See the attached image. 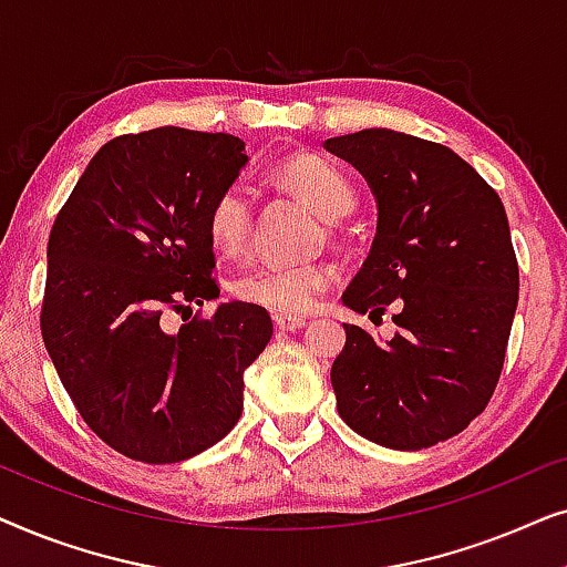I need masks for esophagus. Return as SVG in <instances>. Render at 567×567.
Instances as JSON below:
<instances>
[{"mask_svg":"<svg viewBox=\"0 0 567 567\" xmlns=\"http://www.w3.org/2000/svg\"><path fill=\"white\" fill-rule=\"evenodd\" d=\"M274 324L276 330L281 332H293V330H301L307 324L305 317H291V315H276L274 317Z\"/></svg>","mask_w":567,"mask_h":567,"instance_id":"34e87169","label":"esophagus"}]
</instances>
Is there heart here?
<instances>
[{"instance_id": "heart-1", "label": "heart", "mask_w": 567, "mask_h": 567, "mask_svg": "<svg viewBox=\"0 0 567 567\" xmlns=\"http://www.w3.org/2000/svg\"><path fill=\"white\" fill-rule=\"evenodd\" d=\"M276 181L297 193L322 219L336 221L355 204V190L332 162L317 154H291L276 167ZM252 229V196L245 183H229L206 212V231L216 250L237 252ZM330 284V270L317 262L252 260L229 278L231 297L278 315H301Z\"/></svg>"}]
</instances>
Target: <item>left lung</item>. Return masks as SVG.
Here are the masks:
<instances>
[{
  "mask_svg": "<svg viewBox=\"0 0 567 567\" xmlns=\"http://www.w3.org/2000/svg\"><path fill=\"white\" fill-rule=\"evenodd\" d=\"M367 177L379 221L346 307L398 324L379 346L346 324L332 363L338 413L359 436L417 452L462 433L498 386L518 262L498 193L449 146L367 128L324 142Z\"/></svg>",
  "mask_w": 567,
  "mask_h": 567,
  "instance_id": "1",
  "label": "left lung"
}]
</instances>
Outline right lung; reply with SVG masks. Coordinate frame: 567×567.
<instances>
[{
	"instance_id": "add662e5",
	"label": "right lung",
	"mask_w": 567,
	"mask_h": 567,
	"mask_svg": "<svg viewBox=\"0 0 567 567\" xmlns=\"http://www.w3.org/2000/svg\"><path fill=\"white\" fill-rule=\"evenodd\" d=\"M245 162L229 134L115 136L51 227L45 351L82 421L128 460H190L243 415V371L274 336L266 309L231 301L177 332L167 317L219 297L206 212Z\"/></svg>"
}]
</instances>
